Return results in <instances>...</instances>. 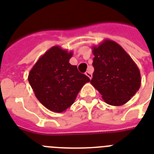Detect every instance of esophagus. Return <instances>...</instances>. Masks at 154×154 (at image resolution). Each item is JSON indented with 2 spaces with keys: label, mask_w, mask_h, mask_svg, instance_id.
Returning <instances> with one entry per match:
<instances>
[{
  "label": "esophagus",
  "mask_w": 154,
  "mask_h": 154,
  "mask_svg": "<svg viewBox=\"0 0 154 154\" xmlns=\"http://www.w3.org/2000/svg\"><path fill=\"white\" fill-rule=\"evenodd\" d=\"M85 74H86V75L88 76V78L90 79H91V78H92V74L91 73L90 71H87V72H86Z\"/></svg>",
  "instance_id": "34e87169"
}]
</instances>
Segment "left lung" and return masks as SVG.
I'll return each mask as SVG.
<instances>
[{
    "label": "left lung",
    "mask_w": 154,
    "mask_h": 154,
    "mask_svg": "<svg viewBox=\"0 0 154 154\" xmlns=\"http://www.w3.org/2000/svg\"><path fill=\"white\" fill-rule=\"evenodd\" d=\"M94 72L91 85L102 95L105 103L120 106L127 103L139 90L140 70L121 46L104 39L92 46Z\"/></svg>",
    "instance_id": "left-lung-1"
}]
</instances>
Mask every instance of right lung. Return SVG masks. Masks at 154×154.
I'll list each match as a JSON object with an SVG mask.
<instances>
[{
    "mask_svg": "<svg viewBox=\"0 0 154 154\" xmlns=\"http://www.w3.org/2000/svg\"><path fill=\"white\" fill-rule=\"evenodd\" d=\"M72 55V51L52 46L29 73V83L37 99L54 112H63L71 107L81 88L90 82L88 76L69 63Z\"/></svg>",
    "mask_w": 154,
    "mask_h": 154,
    "instance_id": "add662e5",
    "label": "right lung"
}]
</instances>
